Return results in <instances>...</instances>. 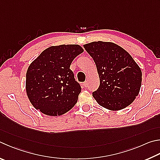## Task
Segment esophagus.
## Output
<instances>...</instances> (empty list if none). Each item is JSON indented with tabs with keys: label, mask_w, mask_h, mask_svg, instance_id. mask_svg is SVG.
<instances>
[{
	"label": "esophagus",
	"mask_w": 160,
	"mask_h": 160,
	"mask_svg": "<svg viewBox=\"0 0 160 160\" xmlns=\"http://www.w3.org/2000/svg\"><path fill=\"white\" fill-rule=\"evenodd\" d=\"M83 85H84V86H85V88H88V85H89V82L88 80H87V81H85V82H84Z\"/></svg>",
	"instance_id": "1"
}]
</instances>
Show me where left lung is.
Masks as SVG:
<instances>
[{"label": "left lung", "instance_id": "8db88e82", "mask_svg": "<svg viewBox=\"0 0 160 160\" xmlns=\"http://www.w3.org/2000/svg\"><path fill=\"white\" fill-rule=\"evenodd\" d=\"M94 59L100 85L93 97L103 108L122 110L138 95L142 81L140 67L120 46L110 42H92L83 45Z\"/></svg>", "mask_w": 160, "mask_h": 160}]
</instances>
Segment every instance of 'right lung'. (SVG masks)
Returning a JSON list of instances; mask_svg holds the SVG:
<instances>
[{
    "mask_svg": "<svg viewBox=\"0 0 160 160\" xmlns=\"http://www.w3.org/2000/svg\"><path fill=\"white\" fill-rule=\"evenodd\" d=\"M83 52L78 45L51 46L31 63L26 76V90L35 108L43 114L59 116L75 105L81 87L70 66Z\"/></svg>",
    "mask_w": 160,
    "mask_h": 160,
    "instance_id": "1",
    "label": "right lung"
}]
</instances>
